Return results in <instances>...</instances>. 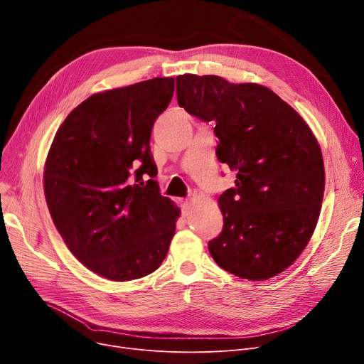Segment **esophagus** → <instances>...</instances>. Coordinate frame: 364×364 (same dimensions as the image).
Instances as JSON below:
<instances>
[{
	"label": "esophagus",
	"mask_w": 364,
	"mask_h": 364,
	"mask_svg": "<svg viewBox=\"0 0 364 364\" xmlns=\"http://www.w3.org/2000/svg\"><path fill=\"white\" fill-rule=\"evenodd\" d=\"M188 209H190V200L186 199V200L181 202V214H183L184 217L188 215Z\"/></svg>",
	"instance_id": "34e87169"
}]
</instances>
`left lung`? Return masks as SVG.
<instances>
[{
    "mask_svg": "<svg viewBox=\"0 0 364 364\" xmlns=\"http://www.w3.org/2000/svg\"><path fill=\"white\" fill-rule=\"evenodd\" d=\"M176 82L178 106L215 122V155L236 171L235 187L218 198L224 225L209 254L240 279L277 276L307 246L320 215L324 165L314 134L267 87L192 73Z\"/></svg>",
    "mask_w": 364,
    "mask_h": 364,
    "instance_id": "obj_1",
    "label": "left lung"
}]
</instances>
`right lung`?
Here are the masks:
<instances>
[{
  "mask_svg": "<svg viewBox=\"0 0 364 364\" xmlns=\"http://www.w3.org/2000/svg\"><path fill=\"white\" fill-rule=\"evenodd\" d=\"M174 95V78L92 94L60 125L50 147L44 192L69 251L114 282L155 272L180 209L161 195L151 128Z\"/></svg>",
  "mask_w": 364,
  "mask_h": 364,
  "instance_id": "obj_1",
  "label": "right lung"
}]
</instances>
